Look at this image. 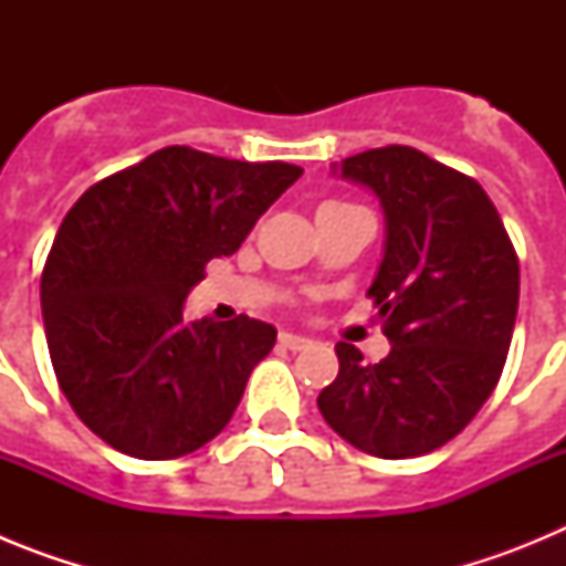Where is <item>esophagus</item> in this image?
<instances>
[{
  "label": "esophagus",
  "mask_w": 566,
  "mask_h": 566,
  "mask_svg": "<svg viewBox=\"0 0 566 566\" xmlns=\"http://www.w3.org/2000/svg\"><path fill=\"white\" fill-rule=\"evenodd\" d=\"M280 345H286L289 352H303L312 345V339L303 337V334H292V332H283L280 334Z\"/></svg>",
  "instance_id": "esophagus-1"
}]
</instances>
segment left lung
Wrapping results in <instances>:
<instances>
[{"instance_id": "left-lung-1", "label": "left lung", "mask_w": 566, "mask_h": 566, "mask_svg": "<svg viewBox=\"0 0 566 566\" xmlns=\"http://www.w3.org/2000/svg\"><path fill=\"white\" fill-rule=\"evenodd\" d=\"M385 209V258L368 297L391 354L365 363L337 343L339 374L319 413L359 451L411 459L451 442L502 377L518 308V258L470 175L402 144L343 161Z\"/></svg>"}]
</instances>
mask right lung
<instances>
[{
    "mask_svg": "<svg viewBox=\"0 0 566 566\" xmlns=\"http://www.w3.org/2000/svg\"><path fill=\"white\" fill-rule=\"evenodd\" d=\"M303 169L164 147L73 203L42 269L50 363L76 417L135 459H178L227 428L274 326L184 317Z\"/></svg>",
    "mask_w": 566,
    "mask_h": 566,
    "instance_id": "1",
    "label": "right lung"
}]
</instances>
